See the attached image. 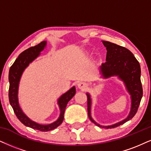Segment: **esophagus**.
Wrapping results in <instances>:
<instances>
[{
  "label": "esophagus",
  "mask_w": 151,
  "mask_h": 151,
  "mask_svg": "<svg viewBox=\"0 0 151 151\" xmlns=\"http://www.w3.org/2000/svg\"><path fill=\"white\" fill-rule=\"evenodd\" d=\"M77 86L79 89L85 90L86 88L87 85H86V83H84V82H79L77 84Z\"/></svg>",
  "instance_id": "esophagus-1"
}]
</instances>
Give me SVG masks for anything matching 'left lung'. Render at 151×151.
Masks as SVG:
<instances>
[{"instance_id": "8db88e82", "label": "left lung", "mask_w": 151, "mask_h": 151, "mask_svg": "<svg viewBox=\"0 0 151 151\" xmlns=\"http://www.w3.org/2000/svg\"><path fill=\"white\" fill-rule=\"evenodd\" d=\"M106 47V62L100 66V72L104 79L116 76L123 81L127 92L131 98V109L129 115L122 121L109 126H102L97 123L91 117V98L88 93L87 95L88 114L93 123L100 127L114 128L123 125L134 117L138 110L143 96V89L141 82V68L138 60L133 53L125 47L110 42L102 41Z\"/></svg>"}]
</instances>
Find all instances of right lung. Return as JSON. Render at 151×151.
<instances>
[{"label": "right lung", "instance_id": "1", "mask_svg": "<svg viewBox=\"0 0 151 151\" xmlns=\"http://www.w3.org/2000/svg\"><path fill=\"white\" fill-rule=\"evenodd\" d=\"M47 45V41H42L35 47H31L21 53L16 59L9 71V101L12 106L14 114L22 123L26 126L37 130L47 132L55 129L63 121L64 113L67 104L73 98L76 93V88L73 86L68 92L63 94L58 100V104L60 108V116L57 121L48 125H42L30 120L21 109L18 100V90L20 79L24 70L29 65L31 62L40 56V52L44 50Z\"/></svg>", "mask_w": 151, "mask_h": 151}]
</instances>
